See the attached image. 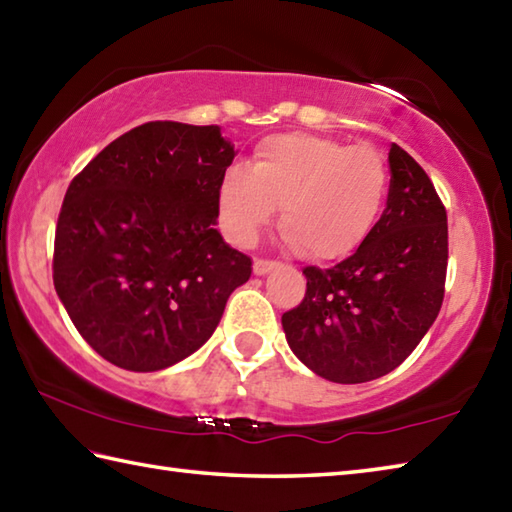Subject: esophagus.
<instances>
[{"instance_id":"esophagus-1","label":"esophagus","mask_w":512,"mask_h":512,"mask_svg":"<svg viewBox=\"0 0 512 512\" xmlns=\"http://www.w3.org/2000/svg\"><path fill=\"white\" fill-rule=\"evenodd\" d=\"M274 267H276L274 260H263V258L254 260V274H256V276H265L267 271H271Z\"/></svg>"}]
</instances>
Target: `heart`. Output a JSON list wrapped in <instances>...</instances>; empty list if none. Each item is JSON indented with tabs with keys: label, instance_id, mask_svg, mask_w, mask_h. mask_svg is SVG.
I'll list each match as a JSON object with an SVG mask.
<instances>
[{
	"label": "heart",
	"instance_id": "1",
	"mask_svg": "<svg viewBox=\"0 0 512 512\" xmlns=\"http://www.w3.org/2000/svg\"><path fill=\"white\" fill-rule=\"evenodd\" d=\"M389 170L373 145L316 134L267 137L249 172L229 168L216 187V214L232 243L249 245L280 207V229L309 260L356 252L380 221Z\"/></svg>",
	"mask_w": 512,
	"mask_h": 512
}]
</instances>
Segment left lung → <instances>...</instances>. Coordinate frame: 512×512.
<instances>
[{
	"mask_svg": "<svg viewBox=\"0 0 512 512\" xmlns=\"http://www.w3.org/2000/svg\"><path fill=\"white\" fill-rule=\"evenodd\" d=\"M387 207L356 252L305 267L307 291L283 314L296 358L320 378L360 384L391 373L431 329L444 300L446 210L426 172L391 143Z\"/></svg>",
	"mask_w": 512,
	"mask_h": 512,
	"instance_id": "1",
	"label": "left lung"
}]
</instances>
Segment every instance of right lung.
Masks as SVG:
<instances>
[{"instance_id":"obj_1","label":"right lung","mask_w":512,"mask_h":512,"mask_svg":"<svg viewBox=\"0 0 512 512\" xmlns=\"http://www.w3.org/2000/svg\"><path fill=\"white\" fill-rule=\"evenodd\" d=\"M234 156L218 125L150 121L72 179L52 280L101 358L161 371L210 340L229 294L252 276V258L216 229V187Z\"/></svg>"}]
</instances>
